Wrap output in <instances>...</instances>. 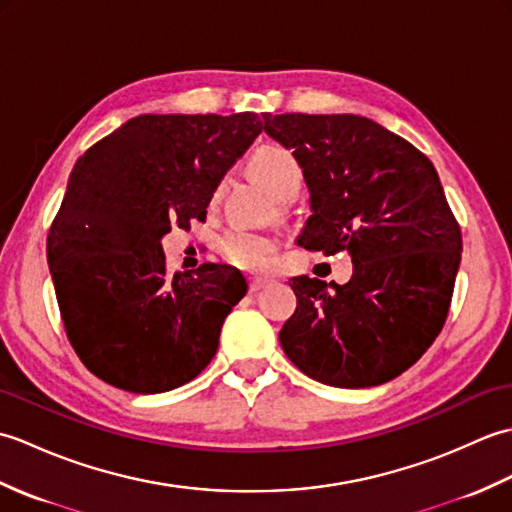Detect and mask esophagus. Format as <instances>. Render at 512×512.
I'll use <instances>...</instances> for the list:
<instances>
[{"mask_svg":"<svg viewBox=\"0 0 512 512\" xmlns=\"http://www.w3.org/2000/svg\"><path fill=\"white\" fill-rule=\"evenodd\" d=\"M268 284H270V279H266V277H250V279H248L250 292H259L262 288H266Z\"/></svg>","mask_w":512,"mask_h":512,"instance_id":"obj_1","label":"esophagus"}]
</instances>
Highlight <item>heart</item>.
Wrapping results in <instances>:
<instances>
[{
  "mask_svg": "<svg viewBox=\"0 0 512 512\" xmlns=\"http://www.w3.org/2000/svg\"><path fill=\"white\" fill-rule=\"evenodd\" d=\"M250 171L275 195L277 200H295L303 187V169L299 158L281 145H262L250 156ZM224 182H217L211 191V206L220 202ZM277 250V239L270 233L248 231V228H228L220 237V253L235 268L257 273L266 268L270 255Z\"/></svg>",
  "mask_w": 512,
  "mask_h": 512,
  "instance_id": "1",
  "label": "heart"
}]
</instances>
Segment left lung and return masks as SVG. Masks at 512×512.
<instances>
[{"mask_svg": "<svg viewBox=\"0 0 512 512\" xmlns=\"http://www.w3.org/2000/svg\"><path fill=\"white\" fill-rule=\"evenodd\" d=\"M301 162L312 215L297 244L352 257L347 284L295 277L297 310L279 332L303 374L332 387L400 376L447 321L462 233L420 149L354 114H262Z\"/></svg>", "mask_w": 512, "mask_h": 512, "instance_id": "1", "label": "left lung"}]
</instances>
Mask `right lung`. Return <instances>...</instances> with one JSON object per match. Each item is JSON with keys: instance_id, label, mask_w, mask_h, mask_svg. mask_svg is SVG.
Segmentation results:
<instances>
[{"instance_id": "right-lung-1", "label": "right lung", "mask_w": 512, "mask_h": 512, "mask_svg": "<svg viewBox=\"0 0 512 512\" xmlns=\"http://www.w3.org/2000/svg\"><path fill=\"white\" fill-rule=\"evenodd\" d=\"M259 132L253 112L143 114L76 160L48 266L68 341L107 385L162 394L211 363L246 281L217 264L169 275L160 237L204 220L215 184Z\"/></svg>"}]
</instances>
